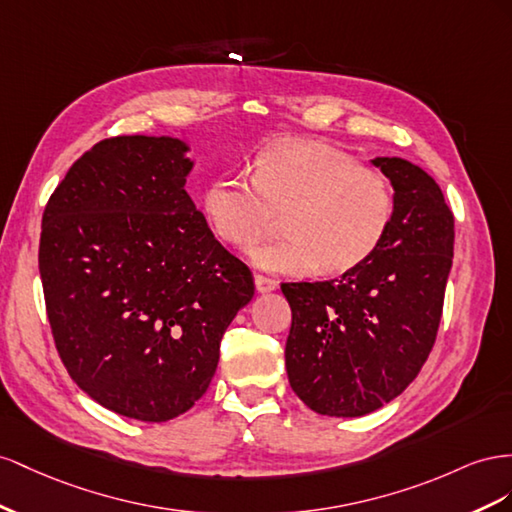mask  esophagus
Returning <instances> with one entry per match:
<instances>
[{
	"label": "esophagus",
	"mask_w": 512,
	"mask_h": 512,
	"mask_svg": "<svg viewBox=\"0 0 512 512\" xmlns=\"http://www.w3.org/2000/svg\"><path fill=\"white\" fill-rule=\"evenodd\" d=\"M255 287H257L259 294H268V291H274L276 287H279V283H276L274 279H270V276L255 274Z\"/></svg>",
	"instance_id": "obj_1"
}]
</instances>
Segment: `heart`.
Segmentation results:
<instances>
[{"label":"heart","instance_id":"obj_1","mask_svg":"<svg viewBox=\"0 0 512 512\" xmlns=\"http://www.w3.org/2000/svg\"><path fill=\"white\" fill-rule=\"evenodd\" d=\"M218 240L246 248L285 214L287 236L259 244L251 261L276 274H343L388 236L397 197L384 171L321 143H281L259 154L253 178L223 173L203 195Z\"/></svg>","mask_w":512,"mask_h":512}]
</instances>
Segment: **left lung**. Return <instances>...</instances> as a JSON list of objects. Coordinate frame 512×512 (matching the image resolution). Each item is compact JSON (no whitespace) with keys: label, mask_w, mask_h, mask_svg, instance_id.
Masks as SVG:
<instances>
[{"label":"left lung","mask_w":512,"mask_h":512,"mask_svg":"<svg viewBox=\"0 0 512 512\" xmlns=\"http://www.w3.org/2000/svg\"><path fill=\"white\" fill-rule=\"evenodd\" d=\"M397 197L377 253L339 279L283 283L291 306L285 345L294 392L324 416L375 412L410 386L440 328L455 216L427 171L375 158Z\"/></svg>","instance_id":"8db88e82"}]
</instances>
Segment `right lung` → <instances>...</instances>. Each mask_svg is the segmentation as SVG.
I'll list each match as a JSON object with an SVG mask.
<instances>
[{
  "label": "right lung",
  "instance_id": "right-lung-1",
  "mask_svg": "<svg viewBox=\"0 0 512 512\" xmlns=\"http://www.w3.org/2000/svg\"><path fill=\"white\" fill-rule=\"evenodd\" d=\"M169 137L98 141L42 214L38 268L68 375L107 410L165 422L208 390L221 339L255 294L184 191Z\"/></svg>",
  "mask_w": 512,
  "mask_h": 512
}]
</instances>
